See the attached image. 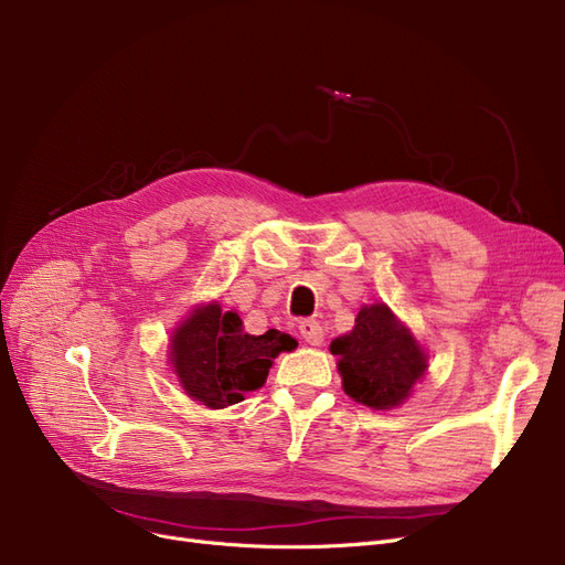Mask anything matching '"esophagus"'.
<instances>
[{"label":"esophagus","mask_w":565,"mask_h":565,"mask_svg":"<svg viewBox=\"0 0 565 565\" xmlns=\"http://www.w3.org/2000/svg\"><path fill=\"white\" fill-rule=\"evenodd\" d=\"M300 334H302V339H305L307 343H311V345H320V343L324 341V332H322V328H320V322H318V320H311V318H307V320L300 322Z\"/></svg>","instance_id":"1"}]
</instances>
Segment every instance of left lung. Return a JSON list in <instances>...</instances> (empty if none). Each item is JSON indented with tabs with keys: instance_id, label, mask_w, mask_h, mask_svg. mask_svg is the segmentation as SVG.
I'll return each mask as SVG.
<instances>
[{
	"instance_id": "obj_1",
	"label": "left lung",
	"mask_w": 565,
	"mask_h": 565,
	"mask_svg": "<svg viewBox=\"0 0 565 565\" xmlns=\"http://www.w3.org/2000/svg\"><path fill=\"white\" fill-rule=\"evenodd\" d=\"M339 358L343 390L373 409L401 405L426 371V354L384 305L364 307L354 330L330 345Z\"/></svg>"
}]
</instances>
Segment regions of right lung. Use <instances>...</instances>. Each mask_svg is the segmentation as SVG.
<instances>
[{
  "instance_id": "add662e5",
  "label": "right lung",
  "mask_w": 565,
  "mask_h": 565,
  "mask_svg": "<svg viewBox=\"0 0 565 565\" xmlns=\"http://www.w3.org/2000/svg\"><path fill=\"white\" fill-rule=\"evenodd\" d=\"M292 348H298L292 337L277 330L260 337L245 334L241 316L207 305L175 330L171 364L188 396L220 409L263 387L273 360Z\"/></svg>"
}]
</instances>
